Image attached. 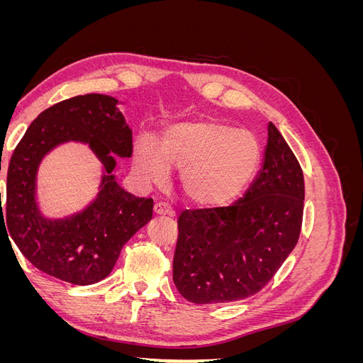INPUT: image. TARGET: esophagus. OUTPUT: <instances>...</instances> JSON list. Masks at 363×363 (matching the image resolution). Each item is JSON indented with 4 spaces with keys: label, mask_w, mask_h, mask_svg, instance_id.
I'll return each instance as SVG.
<instances>
[{
    "label": "esophagus",
    "mask_w": 363,
    "mask_h": 363,
    "mask_svg": "<svg viewBox=\"0 0 363 363\" xmlns=\"http://www.w3.org/2000/svg\"><path fill=\"white\" fill-rule=\"evenodd\" d=\"M155 213L156 215H169V216H174L172 207L168 203H156L155 204Z\"/></svg>",
    "instance_id": "1"
}]
</instances>
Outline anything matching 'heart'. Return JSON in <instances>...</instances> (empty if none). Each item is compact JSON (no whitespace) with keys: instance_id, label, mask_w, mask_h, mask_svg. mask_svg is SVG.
<instances>
[{"instance_id":"obj_1","label":"heart","mask_w":363,"mask_h":363,"mask_svg":"<svg viewBox=\"0 0 363 363\" xmlns=\"http://www.w3.org/2000/svg\"><path fill=\"white\" fill-rule=\"evenodd\" d=\"M260 159L255 135L212 119L169 125L159 147L150 135H142L133 150L142 180L162 183L171 167H179L177 183L184 199L208 208L233 203L255 179Z\"/></svg>"}]
</instances>
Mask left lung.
<instances>
[{"label":"left lung","instance_id":"1","mask_svg":"<svg viewBox=\"0 0 363 363\" xmlns=\"http://www.w3.org/2000/svg\"><path fill=\"white\" fill-rule=\"evenodd\" d=\"M304 177L279 128L268 124L262 167L228 207L184 211L172 280L195 304L244 300L265 288L298 242Z\"/></svg>","mask_w":363,"mask_h":363}]
</instances>
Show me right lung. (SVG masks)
I'll return each mask as SVG.
<instances>
[{
	"label": "right lung",
	"instance_id": "add662e5",
	"mask_svg": "<svg viewBox=\"0 0 363 363\" xmlns=\"http://www.w3.org/2000/svg\"><path fill=\"white\" fill-rule=\"evenodd\" d=\"M116 98L87 94L43 111L27 128L7 171V235L38 269L74 284H94L112 272L124 244L152 218V200L124 191L113 169L131 157L133 136ZM68 141L89 145L104 164L99 194L83 211L48 218L37 201V171L48 152ZM1 200V199H0ZM5 215H2V211Z\"/></svg>",
	"mask_w": 363,
	"mask_h": 363
}]
</instances>
